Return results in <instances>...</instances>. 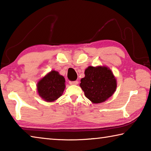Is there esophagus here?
Segmentation results:
<instances>
[{"label": "esophagus", "mask_w": 151, "mask_h": 151, "mask_svg": "<svg viewBox=\"0 0 151 151\" xmlns=\"http://www.w3.org/2000/svg\"><path fill=\"white\" fill-rule=\"evenodd\" d=\"M78 82L77 81H69V84L71 85H78Z\"/></svg>", "instance_id": "1"}]
</instances>
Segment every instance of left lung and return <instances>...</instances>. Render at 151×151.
<instances>
[{"label":"left lung","instance_id":"left-lung-1","mask_svg":"<svg viewBox=\"0 0 151 151\" xmlns=\"http://www.w3.org/2000/svg\"><path fill=\"white\" fill-rule=\"evenodd\" d=\"M85 76L81 80L80 86L85 96L93 103H101L114 94L116 80L109 68L104 66H88Z\"/></svg>","mask_w":151,"mask_h":151}]
</instances>
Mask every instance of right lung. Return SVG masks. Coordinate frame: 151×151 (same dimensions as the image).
<instances>
[{
  "label": "right lung",
  "mask_w": 151,
  "mask_h": 151,
  "mask_svg": "<svg viewBox=\"0 0 151 151\" xmlns=\"http://www.w3.org/2000/svg\"><path fill=\"white\" fill-rule=\"evenodd\" d=\"M65 88V79L56 70H51L37 83L39 95L47 102H53L62 95Z\"/></svg>",
  "instance_id": "right-lung-1"
}]
</instances>
